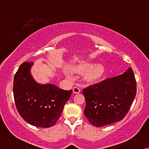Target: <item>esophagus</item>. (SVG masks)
<instances>
[{"label": "esophagus", "instance_id": "obj_1", "mask_svg": "<svg viewBox=\"0 0 149 149\" xmlns=\"http://www.w3.org/2000/svg\"><path fill=\"white\" fill-rule=\"evenodd\" d=\"M81 92V90L79 88H78L77 87H75L73 88V93H75V94H78V93H79Z\"/></svg>", "mask_w": 149, "mask_h": 149}]
</instances>
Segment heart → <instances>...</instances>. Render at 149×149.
Returning a JSON list of instances; mask_svg holds the SVG:
<instances>
[{"mask_svg":"<svg viewBox=\"0 0 149 149\" xmlns=\"http://www.w3.org/2000/svg\"><path fill=\"white\" fill-rule=\"evenodd\" d=\"M74 71L79 74L85 73L84 78L88 82H95L102 78L104 74V68L102 65L97 64L93 65L91 63H84L75 67ZM65 74L67 77H70L68 72H65Z\"/></svg>","mask_w":149,"mask_h":149,"instance_id":"b5f03b06","label":"heart"}]
</instances>
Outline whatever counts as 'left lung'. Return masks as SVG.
Returning <instances> with one entry per match:
<instances>
[{
	"mask_svg": "<svg viewBox=\"0 0 149 149\" xmlns=\"http://www.w3.org/2000/svg\"><path fill=\"white\" fill-rule=\"evenodd\" d=\"M137 93L132 68L83 90L85 117L93 125L102 127L122 120L129 112Z\"/></svg>",
	"mask_w": 149,
	"mask_h": 149,
	"instance_id": "obj_1",
	"label": "left lung"
}]
</instances>
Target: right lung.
Wrapping results in <instances>:
<instances>
[{"label":"right lung","instance_id":"obj_1","mask_svg":"<svg viewBox=\"0 0 149 149\" xmlns=\"http://www.w3.org/2000/svg\"><path fill=\"white\" fill-rule=\"evenodd\" d=\"M33 62H24L14 75L15 104L22 118L38 127H50L58 120L72 90L65 91L53 84H39L33 78Z\"/></svg>","mask_w":149,"mask_h":149}]
</instances>
